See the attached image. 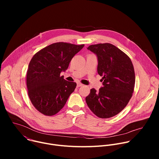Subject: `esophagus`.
I'll list each match as a JSON object with an SVG mask.
<instances>
[{
    "mask_svg": "<svg viewBox=\"0 0 159 159\" xmlns=\"http://www.w3.org/2000/svg\"><path fill=\"white\" fill-rule=\"evenodd\" d=\"M77 87H81V86H83V84L80 82H78L77 84Z\"/></svg>",
    "mask_w": 159,
    "mask_h": 159,
    "instance_id": "esophagus-1",
    "label": "esophagus"
}]
</instances>
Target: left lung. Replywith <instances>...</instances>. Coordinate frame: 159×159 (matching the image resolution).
Listing matches in <instances>:
<instances>
[{"instance_id":"1","label":"left lung","mask_w":159,"mask_h":159,"mask_svg":"<svg viewBox=\"0 0 159 159\" xmlns=\"http://www.w3.org/2000/svg\"><path fill=\"white\" fill-rule=\"evenodd\" d=\"M97 55L98 73L103 86L90 89L86 103L95 115L109 118L120 113L133 96L135 84L134 67L129 57L115 45L106 43L87 48Z\"/></svg>"}]
</instances>
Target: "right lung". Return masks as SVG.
Returning a JSON list of instances; mask_svg holds the SVG:
<instances>
[{
  "mask_svg": "<svg viewBox=\"0 0 159 159\" xmlns=\"http://www.w3.org/2000/svg\"><path fill=\"white\" fill-rule=\"evenodd\" d=\"M84 44L55 43L31 58L27 70L28 94L33 106L43 115L53 116L65 106L77 84L60 76Z\"/></svg>",
  "mask_w": 159,
  "mask_h": 159,
  "instance_id": "right-lung-1",
  "label": "right lung"
}]
</instances>
